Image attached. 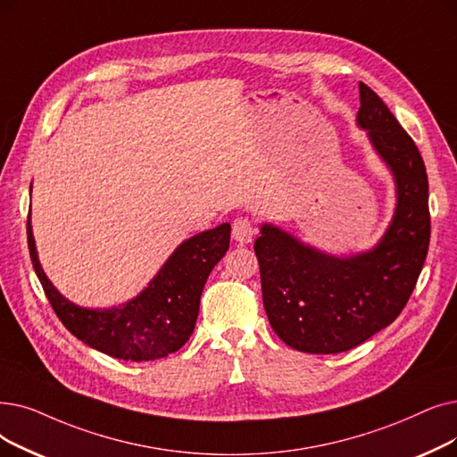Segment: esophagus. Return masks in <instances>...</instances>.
<instances>
[{
    "label": "esophagus",
    "mask_w": 457,
    "mask_h": 457,
    "mask_svg": "<svg viewBox=\"0 0 457 457\" xmlns=\"http://www.w3.org/2000/svg\"><path fill=\"white\" fill-rule=\"evenodd\" d=\"M255 235V226L250 218H237L231 226V237L237 245H248L252 243Z\"/></svg>",
    "instance_id": "34e87169"
}]
</instances>
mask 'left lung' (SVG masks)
<instances>
[{
  "instance_id": "obj_1",
  "label": "left lung",
  "mask_w": 457,
  "mask_h": 457,
  "mask_svg": "<svg viewBox=\"0 0 457 457\" xmlns=\"http://www.w3.org/2000/svg\"><path fill=\"white\" fill-rule=\"evenodd\" d=\"M359 93L356 127L366 132L395 190L381 239L371 248L336 255L263 222L253 243L272 330L289 347L312 354L349 351L388 327L407 304L429 246L422 156L377 93L362 82Z\"/></svg>"
}]
</instances>
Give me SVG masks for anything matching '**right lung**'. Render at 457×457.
I'll return each mask as SVG.
<instances>
[{
    "mask_svg": "<svg viewBox=\"0 0 457 457\" xmlns=\"http://www.w3.org/2000/svg\"><path fill=\"white\" fill-rule=\"evenodd\" d=\"M229 235L228 222L192 235L130 301L110 308H87L69 301L50 282L38 262L31 214L28 218L31 263L59 320L86 345L132 362L164 359L188 342L200 313L202 291L211 270L229 248Z\"/></svg>",
    "mask_w": 457,
    "mask_h": 457,
    "instance_id": "add662e5",
    "label": "right lung"
}]
</instances>
